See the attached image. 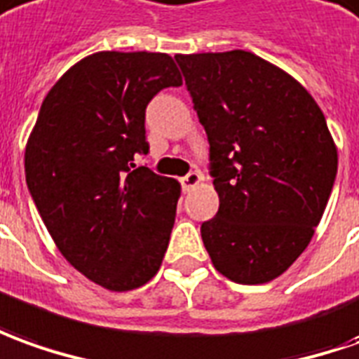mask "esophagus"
<instances>
[{"mask_svg": "<svg viewBox=\"0 0 359 359\" xmlns=\"http://www.w3.org/2000/svg\"><path fill=\"white\" fill-rule=\"evenodd\" d=\"M203 180V175L199 174V172H189L187 175L182 177V187H184V191H189V189H194L195 185L199 184Z\"/></svg>", "mask_w": 359, "mask_h": 359, "instance_id": "obj_1", "label": "esophagus"}]
</instances>
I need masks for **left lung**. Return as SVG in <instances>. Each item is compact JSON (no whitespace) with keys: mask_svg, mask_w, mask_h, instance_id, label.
Returning <instances> with one entry per match:
<instances>
[{"mask_svg":"<svg viewBox=\"0 0 359 359\" xmlns=\"http://www.w3.org/2000/svg\"><path fill=\"white\" fill-rule=\"evenodd\" d=\"M209 140L215 219L201 224L212 266L244 285L268 283L303 254L323 219L338 152L297 80L246 50L177 54Z\"/></svg>","mask_w":359,"mask_h":359,"instance_id":"obj_1","label":"left lung"}]
</instances>
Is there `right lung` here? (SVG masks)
<instances>
[{
    "instance_id": "right-lung-1",
    "label": "right lung",
    "mask_w": 359,
    "mask_h": 359,
    "mask_svg": "<svg viewBox=\"0 0 359 359\" xmlns=\"http://www.w3.org/2000/svg\"><path fill=\"white\" fill-rule=\"evenodd\" d=\"M182 86L162 52H97L44 97L25 150V175L62 256L101 287L154 278L175 221L180 184L137 165L158 91Z\"/></svg>"
}]
</instances>
